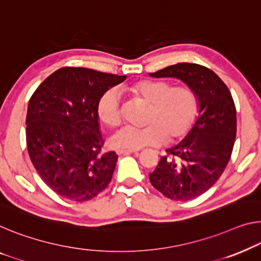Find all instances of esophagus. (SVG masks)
Masks as SVG:
<instances>
[{"instance_id": "obj_1", "label": "esophagus", "mask_w": 261, "mask_h": 261, "mask_svg": "<svg viewBox=\"0 0 261 261\" xmlns=\"http://www.w3.org/2000/svg\"><path fill=\"white\" fill-rule=\"evenodd\" d=\"M138 151L136 150H126V149H120L118 147L117 150H116V153L117 154H130V153H137Z\"/></svg>"}]
</instances>
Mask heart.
<instances>
[{
  "instance_id": "obj_1",
  "label": "heart",
  "mask_w": 261,
  "mask_h": 261,
  "mask_svg": "<svg viewBox=\"0 0 261 261\" xmlns=\"http://www.w3.org/2000/svg\"><path fill=\"white\" fill-rule=\"evenodd\" d=\"M132 95L139 97L149 108L145 125H125L112 137L116 146L138 150L145 146L159 145L184 136L191 127L197 115V97L186 85H174L161 80H143L129 88ZM97 115L106 125L117 126L122 120L120 96L116 89H109L97 103Z\"/></svg>"
}]
</instances>
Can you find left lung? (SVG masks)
I'll return each instance as SVG.
<instances>
[{
    "label": "left lung",
    "instance_id": "1",
    "mask_svg": "<svg viewBox=\"0 0 261 261\" xmlns=\"http://www.w3.org/2000/svg\"><path fill=\"white\" fill-rule=\"evenodd\" d=\"M153 77H177L199 100V116L178 145L166 150L149 174L155 190L172 200H190L207 191L230 161L237 134L236 106L226 84L200 64L178 63Z\"/></svg>",
    "mask_w": 261,
    "mask_h": 261
}]
</instances>
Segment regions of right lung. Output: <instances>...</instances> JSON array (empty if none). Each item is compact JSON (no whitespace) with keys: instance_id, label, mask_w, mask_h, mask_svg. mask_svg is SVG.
Here are the masks:
<instances>
[{"instance_id":"1","label":"right lung","mask_w":261,"mask_h":261,"mask_svg":"<svg viewBox=\"0 0 261 261\" xmlns=\"http://www.w3.org/2000/svg\"><path fill=\"white\" fill-rule=\"evenodd\" d=\"M125 76L64 67L42 82L27 112V147L42 179L73 201L95 198L111 181L118 155L103 152L97 103Z\"/></svg>"}]
</instances>
